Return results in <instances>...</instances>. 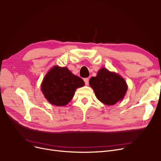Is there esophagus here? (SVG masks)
<instances>
[{
	"label": "esophagus",
	"instance_id": "1",
	"mask_svg": "<svg viewBox=\"0 0 161 161\" xmlns=\"http://www.w3.org/2000/svg\"><path fill=\"white\" fill-rule=\"evenodd\" d=\"M84 81H85V83L86 86H88L89 85V79L88 78H84Z\"/></svg>",
	"mask_w": 161,
	"mask_h": 161
}]
</instances>
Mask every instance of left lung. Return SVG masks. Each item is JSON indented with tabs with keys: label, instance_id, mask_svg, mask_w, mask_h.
<instances>
[{
	"label": "left lung",
	"instance_id": "obj_1",
	"mask_svg": "<svg viewBox=\"0 0 161 161\" xmlns=\"http://www.w3.org/2000/svg\"><path fill=\"white\" fill-rule=\"evenodd\" d=\"M89 85L97 99L109 106L121 101L128 89L127 84L121 75L105 68L100 69L95 77L91 78Z\"/></svg>",
	"mask_w": 161,
	"mask_h": 161
}]
</instances>
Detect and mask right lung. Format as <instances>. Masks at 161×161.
Masks as SVG:
<instances>
[{"label": "right lung", "instance_id": "add662e5", "mask_svg": "<svg viewBox=\"0 0 161 161\" xmlns=\"http://www.w3.org/2000/svg\"><path fill=\"white\" fill-rule=\"evenodd\" d=\"M84 85L83 80L74 75L66 67L56 65L44 76L41 90L50 104L64 106L72 99L76 89Z\"/></svg>", "mask_w": 161, "mask_h": 161}]
</instances>
